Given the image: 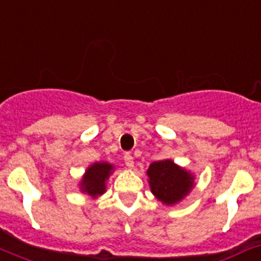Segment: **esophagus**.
<instances>
[{"label":"esophagus","mask_w":261,"mask_h":261,"mask_svg":"<svg viewBox=\"0 0 261 261\" xmlns=\"http://www.w3.org/2000/svg\"><path fill=\"white\" fill-rule=\"evenodd\" d=\"M123 159H124V163H126L127 167H134V159H133L131 154H128V152H127V154H124Z\"/></svg>","instance_id":"obj_1"}]
</instances>
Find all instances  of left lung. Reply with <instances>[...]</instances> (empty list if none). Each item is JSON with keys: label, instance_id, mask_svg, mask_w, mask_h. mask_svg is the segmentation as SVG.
<instances>
[{"label": "left lung", "instance_id": "8db88e82", "mask_svg": "<svg viewBox=\"0 0 261 261\" xmlns=\"http://www.w3.org/2000/svg\"><path fill=\"white\" fill-rule=\"evenodd\" d=\"M147 176L151 192L167 205L176 204L194 187V175L176 166L171 159L151 163Z\"/></svg>", "mask_w": 261, "mask_h": 261}]
</instances>
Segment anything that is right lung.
Wrapping results in <instances>:
<instances>
[{"label": "right lung", "mask_w": 261, "mask_h": 261, "mask_svg": "<svg viewBox=\"0 0 261 261\" xmlns=\"http://www.w3.org/2000/svg\"><path fill=\"white\" fill-rule=\"evenodd\" d=\"M114 166L107 162H97L91 164L83 175L80 183L82 192H86L91 198H98L106 191V181L110 178Z\"/></svg>", "instance_id": "1"}]
</instances>
